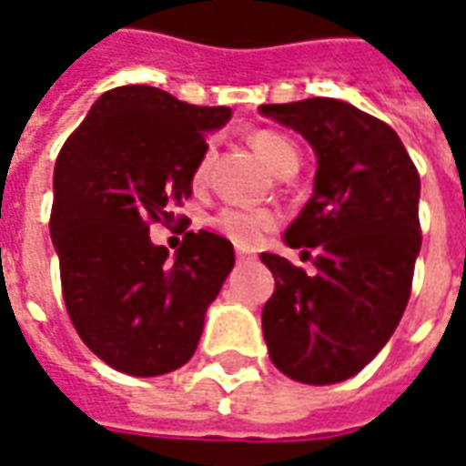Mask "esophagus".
<instances>
[{"instance_id":"obj_1","label":"esophagus","mask_w":466,"mask_h":466,"mask_svg":"<svg viewBox=\"0 0 466 466\" xmlns=\"http://www.w3.org/2000/svg\"><path fill=\"white\" fill-rule=\"evenodd\" d=\"M236 256H238V260H248V258H250V256H248V253H246V250H238Z\"/></svg>"}]
</instances>
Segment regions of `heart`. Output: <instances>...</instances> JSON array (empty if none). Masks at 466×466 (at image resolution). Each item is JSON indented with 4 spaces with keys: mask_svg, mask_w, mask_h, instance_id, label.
Instances as JSON below:
<instances>
[{
    "mask_svg": "<svg viewBox=\"0 0 466 466\" xmlns=\"http://www.w3.org/2000/svg\"><path fill=\"white\" fill-rule=\"evenodd\" d=\"M250 145L256 147V153L263 157V163L268 165L273 173L291 175L299 167V150L291 140L280 137L268 130H260L250 137ZM208 177V157L203 155L196 170L190 175L193 187L206 186ZM279 226V216L273 210H248V208H220L213 216V228L220 230L226 238H230L238 246H256L263 240L266 233Z\"/></svg>",
    "mask_w": 466,
    "mask_h": 466,
    "instance_id": "b5f03b06",
    "label": "heart"
}]
</instances>
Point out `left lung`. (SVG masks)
<instances>
[{
    "label": "left lung",
    "mask_w": 466,
    "mask_h": 466,
    "mask_svg": "<svg viewBox=\"0 0 466 466\" xmlns=\"http://www.w3.org/2000/svg\"><path fill=\"white\" fill-rule=\"evenodd\" d=\"M301 133L319 157L313 196L286 243L313 256V273L260 253L276 279L263 306L270 361L301 384L359 374L401 321L421 248L419 173L399 135L331 97L260 105Z\"/></svg>",
    "instance_id": "8db88e82"
}]
</instances>
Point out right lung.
Here are the masks:
<instances>
[{
	"label": "right lung",
	"mask_w": 466,
	"mask_h": 466,
	"mask_svg": "<svg viewBox=\"0 0 466 466\" xmlns=\"http://www.w3.org/2000/svg\"><path fill=\"white\" fill-rule=\"evenodd\" d=\"M230 107L187 105L147 85L102 95L55 163L49 233L69 321L92 354L130 376L175 371L236 263L230 240L187 230L175 258L150 226L193 193L206 133Z\"/></svg>",
	"instance_id": "add662e5"
}]
</instances>
